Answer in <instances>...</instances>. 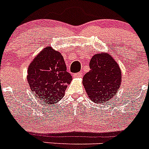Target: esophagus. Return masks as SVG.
<instances>
[{
  "label": "esophagus",
  "mask_w": 149,
  "mask_h": 149,
  "mask_svg": "<svg viewBox=\"0 0 149 149\" xmlns=\"http://www.w3.org/2000/svg\"><path fill=\"white\" fill-rule=\"evenodd\" d=\"M82 77V73L81 72H79V73L74 74V77Z\"/></svg>",
  "instance_id": "1"
}]
</instances>
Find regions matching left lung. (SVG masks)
Returning <instances> with one entry per match:
<instances>
[{
    "label": "left lung",
    "mask_w": 149,
    "mask_h": 149,
    "mask_svg": "<svg viewBox=\"0 0 149 149\" xmlns=\"http://www.w3.org/2000/svg\"><path fill=\"white\" fill-rule=\"evenodd\" d=\"M90 71L83 77L88 97L95 103H104L119 89L122 72L117 62L107 53L93 55L89 62Z\"/></svg>",
    "instance_id": "left-lung-1"
}]
</instances>
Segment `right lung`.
Instances as JSON below:
<instances>
[{
	"label": "right lung",
	"mask_w": 149,
	"mask_h": 149,
	"mask_svg": "<svg viewBox=\"0 0 149 149\" xmlns=\"http://www.w3.org/2000/svg\"><path fill=\"white\" fill-rule=\"evenodd\" d=\"M27 82L33 94L43 103L54 104L63 98L72 77L60 52L47 46L35 56L27 69Z\"/></svg>",
	"instance_id": "obj_1"
}]
</instances>
